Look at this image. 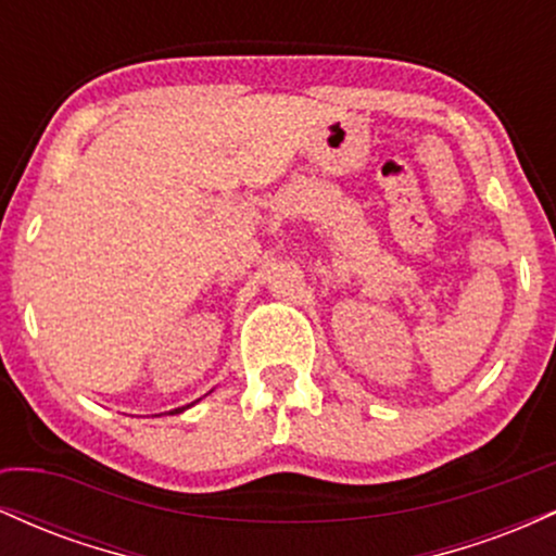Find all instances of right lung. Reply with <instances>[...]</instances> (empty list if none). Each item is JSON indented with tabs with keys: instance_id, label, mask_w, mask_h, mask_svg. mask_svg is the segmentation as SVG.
I'll list each match as a JSON object with an SVG mask.
<instances>
[{
	"instance_id": "right-lung-1",
	"label": "right lung",
	"mask_w": 556,
	"mask_h": 556,
	"mask_svg": "<svg viewBox=\"0 0 556 556\" xmlns=\"http://www.w3.org/2000/svg\"><path fill=\"white\" fill-rule=\"evenodd\" d=\"M190 405H185V407H177V410H172V413H182V410H188Z\"/></svg>"
}]
</instances>
